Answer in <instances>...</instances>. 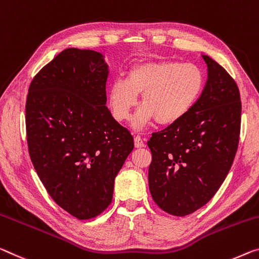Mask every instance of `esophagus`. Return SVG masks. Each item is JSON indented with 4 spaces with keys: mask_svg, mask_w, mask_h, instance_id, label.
I'll return each instance as SVG.
<instances>
[{
    "mask_svg": "<svg viewBox=\"0 0 259 259\" xmlns=\"http://www.w3.org/2000/svg\"><path fill=\"white\" fill-rule=\"evenodd\" d=\"M134 141H135V146H136L137 149H141V147H144L145 146V143L143 142V139L139 137V136L135 137Z\"/></svg>",
    "mask_w": 259,
    "mask_h": 259,
    "instance_id": "obj_1",
    "label": "esophagus"
}]
</instances>
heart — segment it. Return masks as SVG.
Masks as SVG:
<instances>
[{
  "label": "heart",
  "instance_id": "heart-1",
  "mask_svg": "<svg viewBox=\"0 0 259 259\" xmlns=\"http://www.w3.org/2000/svg\"><path fill=\"white\" fill-rule=\"evenodd\" d=\"M203 89V72L196 65L147 61L135 64L126 79H115L107 99L114 120L123 122L130 117L142 94V108L133 120V128L141 131L154 120L160 125L181 121L195 107Z\"/></svg>",
  "mask_w": 259,
  "mask_h": 259
}]
</instances>
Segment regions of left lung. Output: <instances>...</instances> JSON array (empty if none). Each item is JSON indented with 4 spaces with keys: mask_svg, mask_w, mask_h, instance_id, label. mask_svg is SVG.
Returning a JSON list of instances; mask_svg holds the SVG:
<instances>
[{
    "mask_svg": "<svg viewBox=\"0 0 259 259\" xmlns=\"http://www.w3.org/2000/svg\"><path fill=\"white\" fill-rule=\"evenodd\" d=\"M207 80L195 107L181 121L152 134L149 188L169 214L194 213L225 181L235 158L241 129V98L231 75L212 60Z\"/></svg>",
    "mask_w": 259,
    "mask_h": 259,
    "instance_id": "obj_1",
    "label": "left lung"
}]
</instances>
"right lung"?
Masks as SVG:
<instances>
[{
	"instance_id": "right-lung-1",
	"label": "right lung",
	"mask_w": 259,
	"mask_h": 259,
	"mask_svg": "<svg viewBox=\"0 0 259 259\" xmlns=\"http://www.w3.org/2000/svg\"><path fill=\"white\" fill-rule=\"evenodd\" d=\"M108 65L99 52L67 48L32 80L28 152L54 202L79 220L112 203L114 181L134 138L106 106Z\"/></svg>"
}]
</instances>
